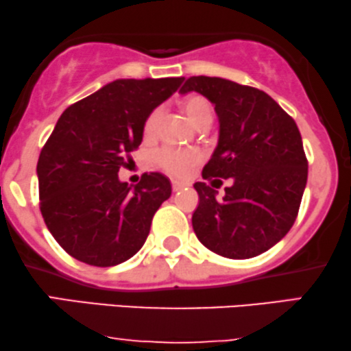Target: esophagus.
<instances>
[{"label": "esophagus", "mask_w": 351, "mask_h": 351, "mask_svg": "<svg viewBox=\"0 0 351 351\" xmlns=\"http://www.w3.org/2000/svg\"><path fill=\"white\" fill-rule=\"evenodd\" d=\"M182 186H185V184H182V182H177V180H172V190H174V192H179Z\"/></svg>", "instance_id": "obj_1"}]
</instances>
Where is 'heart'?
Listing matches in <instances>:
<instances>
[{"label": "heart", "mask_w": 351, "mask_h": 351, "mask_svg": "<svg viewBox=\"0 0 351 351\" xmlns=\"http://www.w3.org/2000/svg\"><path fill=\"white\" fill-rule=\"evenodd\" d=\"M182 111L185 112L189 121L197 129H208L215 119V109L208 98L202 95H189L180 101ZM162 111L161 108H154L143 122V138L152 140L156 135L159 122H161ZM203 154L198 149H176V148H161L154 154V162L159 169L167 172L174 177H185L189 171L198 162H202Z\"/></svg>", "instance_id": "obj_1"}]
</instances>
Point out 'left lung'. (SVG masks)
I'll return each instance as SVG.
<instances>
[{
  "mask_svg": "<svg viewBox=\"0 0 351 351\" xmlns=\"http://www.w3.org/2000/svg\"><path fill=\"white\" fill-rule=\"evenodd\" d=\"M189 92L206 97L219 117V142L203 179L232 182L222 199L215 198L213 184L193 185L199 197L192 216L195 234L221 256H258L280 242L297 219L308 179L298 127L269 95L253 86L198 75L182 85L180 93Z\"/></svg>",
  "mask_w": 351,
  "mask_h": 351,
  "instance_id": "1",
  "label": "left lung"
}]
</instances>
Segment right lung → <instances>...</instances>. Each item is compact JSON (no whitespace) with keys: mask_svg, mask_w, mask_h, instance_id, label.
I'll return each instance as SVG.
<instances>
[{"mask_svg":"<svg viewBox=\"0 0 351 351\" xmlns=\"http://www.w3.org/2000/svg\"><path fill=\"white\" fill-rule=\"evenodd\" d=\"M184 77L119 79L77 101L59 117L40 153V211L54 240L90 266L121 265L143 247L171 182L145 172L136 185L121 167L140 147L143 122Z\"/></svg>","mask_w":351,"mask_h":351,"instance_id":"1","label":"right lung"}]
</instances>
